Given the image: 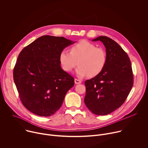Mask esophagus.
Listing matches in <instances>:
<instances>
[{"label": "esophagus", "instance_id": "esophagus-1", "mask_svg": "<svg viewBox=\"0 0 148 148\" xmlns=\"http://www.w3.org/2000/svg\"><path fill=\"white\" fill-rule=\"evenodd\" d=\"M75 83L76 84H81V80H79V79H75Z\"/></svg>", "mask_w": 148, "mask_h": 148}]
</instances>
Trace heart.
Listing matches in <instances>:
<instances>
[{"label":"heart","mask_w":148,"mask_h":148,"mask_svg":"<svg viewBox=\"0 0 148 148\" xmlns=\"http://www.w3.org/2000/svg\"><path fill=\"white\" fill-rule=\"evenodd\" d=\"M62 69L71 72L78 64L77 74L79 77H94L105 69L107 62L105 51L86 40H81L73 45L70 51L63 50L59 56Z\"/></svg>","instance_id":"obj_1"}]
</instances>
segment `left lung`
<instances>
[{"mask_svg": "<svg viewBox=\"0 0 148 148\" xmlns=\"http://www.w3.org/2000/svg\"><path fill=\"white\" fill-rule=\"evenodd\" d=\"M106 48L107 62L97 76L85 81L84 102L93 114L108 115L119 108L127 98L134 84L130 59L122 47L110 37L99 36Z\"/></svg>", "mask_w": 148, "mask_h": 148, "instance_id": "8db88e82", "label": "left lung"}]
</instances>
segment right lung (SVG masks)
<instances>
[{
	"mask_svg": "<svg viewBox=\"0 0 148 148\" xmlns=\"http://www.w3.org/2000/svg\"><path fill=\"white\" fill-rule=\"evenodd\" d=\"M75 42L64 37L43 36L20 53L13 79L23 105L32 113L49 116L57 112L74 78L62 70L60 52Z\"/></svg>",
	"mask_w": 148,
	"mask_h": 148,
	"instance_id": "1",
	"label": "right lung"
}]
</instances>
